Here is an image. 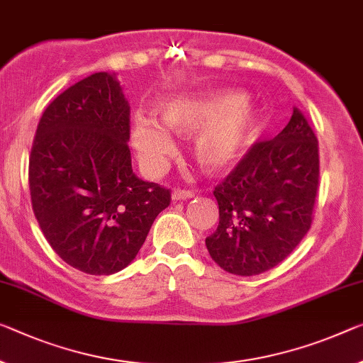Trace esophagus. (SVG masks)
I'll use <instances>...</instances> for the list:
<instances>
[{
  "label": "esophagus",
  "mask_w": 363,
  "mask_h": 363,
  "mask_svg": "<svg viewBox=\"0 0 363 363\" xmlns=\"http://www.w3.org/2000/svg\"><path fill=\"white\" fill-rule=\"evenodd\" d=\"M193 198V191H189V189H180L177 188L172 191V199L174 201H180V199H189Z\"/></svg>",
  "instance_id": "1"
}]
</instances>
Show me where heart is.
I'll return each mask as SVG.
<instances>
[{"label": "heart", "instance_id": "1", "mask_svg": "<svg viewBox=\"0 0 363 363\" xmlns=\"http://www.w3.org/2000/svg\"><path fill=\"white\" fill-rule=\"evenodd\" d=\"M159 111L170 130L191 131L199 126L194 155L208 172H220L235 164L256 135L255 110L240 94H177L162 100ZM133 146L150 174L162 170L175 149L169 130L146 116L133 126Z\"/></svg>", "mask_w": 363, "mask_h": 363}]
</instances>
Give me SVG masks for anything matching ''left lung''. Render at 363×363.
Listing matches in <instances>:
<instances>
[{"label": "left lung", "instance_id": "1", "mask_svg": "<svg viewBox=\"0 0 363 363\" xmlns=\"http://www.w3.org/2000/svg\"><path fill=\"white\" fill-rule=\"evenodd\" d=\"M320 182L318 139L302 111L276 138L256 141L214 188L219 225L206 238L222 269L256 276L291 255L310 230Z\"/></svg>", "mask_w": 363, "mask_h": 363}]
</instances>
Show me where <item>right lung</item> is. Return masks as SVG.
I'll list each match as a JSON object with an SVG mask.
<instances>
[{
  "label": "right lung",
  "mask_w": 363,
  "mask_h": 363,
  "mask_svg": "<svg viewBox=\"0 0 363 363\" xmlns=\"http://www.w3.org/2000/svg\"><path fill=\"white\" fill-rule=\"evenodd\" d=\"M130 104L96 72L43 111L29 159L32 209L50 247L86 274L110 276L136 258L170 189L133 174Z\"/></svg>",
  "instance_id": "add662e5"
}]
</instances>
